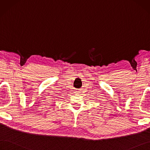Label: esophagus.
I'll list each match as a JSON object with an SVG mask.
<instances>
[{"label":"esophagus","instance_id":"obj_1","mask_svg":"<svg viewBox=\"0 0 150 150\" xmlns=\"http://www.w3.org/2000/svg\"><path fill=\"white\" fill-rule=\"evenodd\" d=\"M75 93H76V94H79V93H80V91H79V90H76V91H75Z\"/></svg>","mask_w":150,"mask_h":150}]
</instances>
